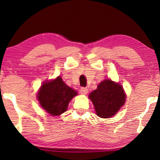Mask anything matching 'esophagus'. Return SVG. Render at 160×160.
<instances>
[{
	"label": "esophagus",
	"mask_w": 160,
	"mask_h": 160,
	"mask_svg": "<svg viewBox=\"0 0 160 160\" xmlns=\"http://www.w3.org/2000/svg\"><path fill=\"white\" fill-rule=\"evenodd\" d=\"M80 92L82 94H86L88 92V90L86 88H81L80 90Z\"/></svg>",
	"instance_id": "obj_1"
}]
</instances>
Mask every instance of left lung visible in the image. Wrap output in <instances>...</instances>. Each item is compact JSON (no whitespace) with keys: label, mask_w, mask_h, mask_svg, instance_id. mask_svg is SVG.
Here are the masks:
<instances>
[{"label":"left lung","mask_w":160,"mask_h":160,"mask_svg":"<svg viewBox=\"0 0 160 160\" xmlns=\"http://www.w3.org/2000/svg\"><path fill=\"white\" fill-rule=\"evenodd\" d=\"M89 98L93 103L97 115L107 118L114 116L125 104L126 95L122 85L108 79L100 82Z\"/></svg>","instance_id":"8db88e82"}]
</instances>
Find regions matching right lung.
Wrapping results in <instances>:
<instances>
[{
    "label": "right lung",
    "instance_id": "obj_1",
    "mask_svg": "<svg viewBox=\"0 0 160 160\" xmlns=\"http://www.w3.org/2000/svg\"><path fill=\"white\" fill-rule=\"evenodd\" d=\"M78 92L66 85L61 76L42 83L37 93L41 107L51 116H57L66 112L70 100Z\"/></svg>",
    "mask_w": 160,
    "mask_h": 160
}]
</instances>
